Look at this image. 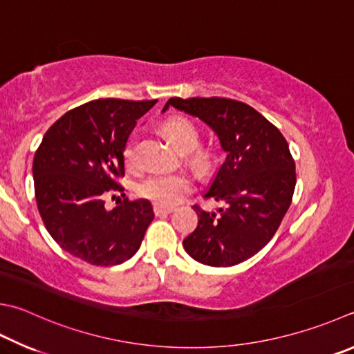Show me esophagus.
I'll use <instances>...</instances> for the list:
<instances>
[{
    "label": "esophagus",
    "instance_id": "esophagus-1",
    "mask_svg": "<svg viewBox=\"0 0 354 354\" xmlns=\"http://www.w3.org/2000/svg\"><path fill=\"white\" fill-rule=\"evenodd\" d=\"M172 211H174V208H172V206L154 205V212H156V216H166V214H171Z\"/></svg>",
    "mask_w": 354,
    "mask_h": 354
}]
</instances>
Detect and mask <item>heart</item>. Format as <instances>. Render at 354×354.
<instances>
[{
    "instance_id": "obj_1",
    "label": "heart",
    "mask_w": 354,
    "mask_h": 354,
    "mask_svg": "<svg viewBox=\"0 0 354 354\" xmlns=\"http://www.w3.org/2000/svg\"><path fill=\"white\" fill-rule=\"evenodd\" d=\"M162 131L168 137L172 146L182 152H189L198 145L200 134L197 126L185 117L168 118L163 123ZM191 158L200 169L208 168L211 162L208 152L202 149L192 152ZM123 160L129 169H134L137 166L136 143L132 140L124 146ZM192 186H194V182H192L191 176L186 174V172H160V174L149 176L146 178L140 185L138 192L140 196L152 200L157 205L171 206L182 202L183 197L188 196L192 191Z\"/></svg>"
}]
</instances>
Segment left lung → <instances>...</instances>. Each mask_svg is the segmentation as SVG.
I'll return each instance as SVG.
<instances>
[{
	"mask_svg": "<svg viewBox=\"0 0 354 354\" xmlns=\"http://www.w3.org/2000/svg\"><path fill=\"white\" fill-rule=\"evenodd\" d=\"M169 108L208 124L226 152L203 194L223 208L196 205L198 223L183 248L203 265L242 263L270 242L291 205L296 168L288 143L274 124L236 100L169 98L162 112Z\"/></svg>",
	"mask_w": 354,
	"mask_h": 354,
	"instance_id": "1",
	"label": "left lung"
}]
</instances>
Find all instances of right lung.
<instances>
[{
	"mask_svg": "<svg viewBox=\"0 0 354 354\" xmlns=\"http://www.w3.org/2000/svg\"><path fill=\"white\" fill-rule=\"evenodd\" d=\"M157 100L103 98L57 120L33 157L39 216L64 251L91 265L123 263L138 251L154 218L149 200H123L108 211L103 197L122 192L123 149L132 129Z\"/></svg>",
	"mask_w": 354,
	"mask_h": 354,
	"instance_id": "right-lung-1",
	"label": "right lung"
}]
</instances>
